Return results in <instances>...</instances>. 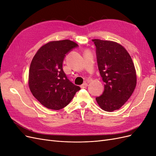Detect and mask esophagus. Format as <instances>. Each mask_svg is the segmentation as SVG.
I'll return each mask as SVG.
<instances>
[{"label": "esophagus", "instance_id": "esophagus-1", "mask_svg": "<svg viewBox=\"0 0 156 156\" xmlns=\"http://www.w3.org/2000/svg\"><path fill=\"white\" fill-rule=\"evenodd\" d=\"M88 87V84L87 83H83L82 85H81V88H87Z\"/></svg>", "mask_w": 156, "mask_h": 156}]
</instances>
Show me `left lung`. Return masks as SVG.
I'll return each instance as SVG.
<instances>
[{
    "mask_svg": "<svg viewBox=\"0 0 156 156\" xmlns=\"http://www.w3.org/2000/svg\"><path fill=\"white\" fill-rule=\"evenodd\" d=\"M96 48L98 69L104 91L96 98L103 111L112 112L124 105L133 94L136 84L135 66L128 52L115 41L92 40Z\"/></svg>",
    "mask_w": 156,
    "mask_h": 156,
    "instance_id": "left-lung-1",
    "label": "left lung"
}]
</instances>
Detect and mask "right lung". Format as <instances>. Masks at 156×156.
<instances>
[{
	"label": "right lung",
	"instance_id": "1",
	"mask_svg": "<svg viewBox=\"0 0 156 156\" xmlns=\"http://www.w3.org/2000/svg\"><path fill=\"white\" fill-rule=\"evenodd\" d=\"M77 46L69 40L50 41L41 46L33 57L29 86L32 95L44 107L60 110L81 89L69 81L62 68L66 55Z\"/></svg>",
	"mask_w": 156,
	"mask_h": 156
}]
</instances>
